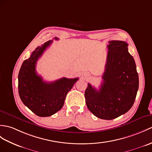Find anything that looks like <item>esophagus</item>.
Listing matches in <instances>:
<instances>
[{"label":"esophagus","instance_id":"1","mask_svg":"<svg viewBox=\"0 0 152 152\" xmlns=\"http://www.w3.org/2000/svg\"><path fill=\"white\" fill-rule=\"evenodd\" d=\"M86 76H88V75H87V74H86Z\"/></svg>","mask_w":152,"mask_h":152}]
</instances>
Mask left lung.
<instances>
[{
	"label": "left lung",
	"instance_id": "8db88e82",
	"mask_svg": "<svg viewBox=\"0 0 152 152\" xmlns=\"http://www.w3.org/2000/svg\"><path fill=\"white\" fill-rule=\"evenodd\" d=\"M128 46L125 41H109L103 82L99 90L88 83L85 92L86 105L98 118H117L128 112L135 102L139 76Z\"/></svg>",
	"mask_w": 152,
	"mask_h": 152
}]
</instances>
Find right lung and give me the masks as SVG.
<instances>
[{
  "instance_id": "add662e5",
  "label": "right lung",
  "mask_w": 152,
  "mask_h": 152,
  "mask_svg": "<svg viewBox=\"0 0 152 152\" xmlns=\"http://www.w3.org/2000/svg\"><path fill=\"white\" fill-rule=\"evenodd\" d=\"M56 40L59 39L54 37ZM52 41L37 47L29 59L24 60L18 76L19 94L26 106L41 117L50 116L59 111L64 105L66 94L72 89L78 77H62L47 82L36 72V63Z\"/></svg>"
}]
</instances>
